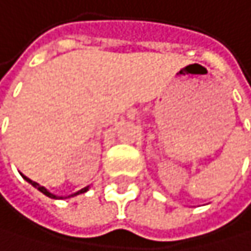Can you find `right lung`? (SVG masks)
<instances>
[{
    "label": "right lung",
    "instance_id": "add662e5",
    "mask_svg": "<svg viewBox=\"0 0 251 251\" xmlns=\"http://www.w3.org/2000/svg\"><path fill=\"white\" fill-rule=\"evenodd\" d=\"M23 176H24V175H23ZM24 180H25L27 183H30V184H31L33 187H36V189L39 190V192H42L44 195H47L49 198H54V200H64V198H71V197H76V195H79V194H85V192H87V190L90 189V186H87V187H83V189L77 190V192H76V194H71V195H68V197H57V195L51 194V192H50V190H47V189H45L44 186L38 184L36 181H31V180H30V178L24 176Z\"/></svg>",
    "mask_w": 251,
    "mask_h": 251
}]
</instances>
